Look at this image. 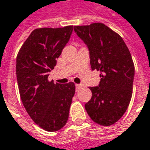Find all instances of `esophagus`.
<instances>
[{"mask_svg":"<svg viewBox=\"0 0 150 150\" xmlns=\"http://www.w3.org/2000/svg\"><path fill=\"white\" fill-rule=\"evenodd\" d=\"M81 87H82V85H81V84H76V91H79Z\"/></svg>","mask_w":150,"mask_h":150,"instance_id":"34e87169","label":"esophagus"}]
</instances>
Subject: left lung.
Listing matches in <instances>:
<instances>
[{"mask_svg":"<svg viewBox=\"0 0 150 150\" xmlns=\"http://www.w3.org/2000/svg\"><path fill=\"white\" fill-rule=\"evenodd\" d=\"M90 50L92 70L100 71L98 86L91 87V99L85 104L91 119L98 125L116 123L128 108L134 79V63L123 38L102 23L74 26Z\"/></svg>","mask_w":150,"mask_h":150,"instance_id":"8db88e82","label":"left lung"}]
</instances>
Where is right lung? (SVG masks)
<instances>
[{
	"instance_id": "1",
	"label": "right lung",
	"mask_w": 150,
	"mask_h": 150,
	"mask_svg": "<svg viewBox=\"0 0 150 150\" xmlns=\"http://www.w3.org/2000/svg\"><path fill=\"white\" fill-rule=\"evenodd\" d=\"M72 25L38 28L25 40L17 55L16 75L21 101L35 123L47 132L60 130L67 122L75 84L54 83L48 72L68 42Z\"/></svg>"
}]
</instances>
